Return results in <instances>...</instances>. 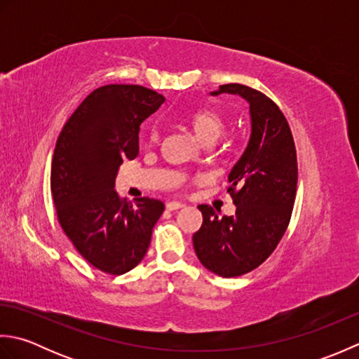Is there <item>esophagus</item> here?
I'll use <instances>...</instances> for the list:
<instances>
[{"instance_id":"obj_1","label":"esophagus","mask_w":359,"mask_h":359,"mask_svg":"<svg viewBox=\"0 0 359 359\" xmlns=\"http://www.w3.org/2000/svg\"><path fill=\"white\" fill-rule=\"evenodd\" d=\"M184 207H185L184 203H180V202H175V201H172V202H168V203H166V210H170V211L180 210V208H184Z\"/></svg>"}]
</instances>
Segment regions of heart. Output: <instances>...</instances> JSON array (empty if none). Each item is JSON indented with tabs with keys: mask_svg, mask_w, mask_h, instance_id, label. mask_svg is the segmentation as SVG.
Segmentation results:
<instances>
[{
	"mask_svg": "<svg viewBox=\"0 0 359 359\" xmlns=\"http://www.w3.org/2000/svg\"><path fill=\"white\" fill-rule=\"evenodd\" d=\"M188 125L193 129L197 139L210 144L216 142L224 134L226 128V120L224 114L217 109L201 108L188 117ZM144 142L148 144H156L158 142V131L156 128L149 129L147 135H144Z\"/></svg>",
	"mask_w": 359,
	"mask_h": 359,
	"instance_id": "1",
	"label": "heart"
}]
</instances>
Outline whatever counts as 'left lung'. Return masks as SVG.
Masks as SVG:
<instances>
[{
    "mask_svg": "<svg viewBox=\"0 0 359 359\" xmlns=\"http://www.w3.org/2000/svg\"><path fill=\"white\" fill-rule=\"evenodd\" d=\"M224 93L245 98L251 116L248 147L228 175L236 212L219 217L210 205H199L203 222L193 245L205 269L236 278L257 269L284 236L296 199L297 160L288 121L271 98L239 83L211 95Z\"/></svg>",
    "mask_w": 359,
    "mask_h": 359,
    "instance_id": "8db88e82",
    "label": "left lung"
}]
</instances>
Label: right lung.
Segmentation results:
<instances>
[{"mask_svg":"<svg viewBox=\"0 0 359 359\" xmlns=\"http://www.w3.org/2000/svg\"><path fill=\"white\" fill-rule=\"evenodd\" d=\"M165 97L139 85H106L81 102L58 135L50 191L58 222L79 253L97 270L123 274L140 264L163 202L121 199L116 175L139 156L142 121Z\"/></svg>","mask_w":359,"mask_h":359,"instance_id":"obj_1","label":"right lung"}]
</instances>
